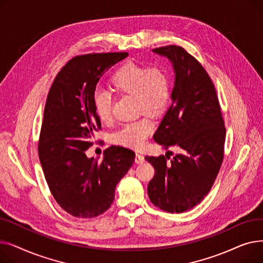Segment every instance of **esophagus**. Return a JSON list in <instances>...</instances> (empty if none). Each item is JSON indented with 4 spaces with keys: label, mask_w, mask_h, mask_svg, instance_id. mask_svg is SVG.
Returning a JSON list of instances; mask_svg holds the SVG:
<instances>
[{
    "label": "esophagus",
    "mask_w": 263,
    "mask_h": 263,
    "mask_svg": "<svg viewBox=\"0 0 263 263\" xmlns=\"http://www.w3.org/2000/svg\"><path fill=\"white\" fill-rule=\"evenodd\" d=\"M135 163L136 164H142V163H144L145 162V158H144V156H142V155H140V154H136L135 155Z\"/></svg>",
    "instance_id": "esophagus-1"
}]
</instances>
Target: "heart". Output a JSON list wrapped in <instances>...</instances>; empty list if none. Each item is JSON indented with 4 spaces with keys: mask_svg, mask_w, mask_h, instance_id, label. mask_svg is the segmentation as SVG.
<instances>
[{
    "mask_svg": "<svg viewBox=\"0 0 263 263\" xmlns=\"http://www.w3.org/2000/svg\"><path fill=\"white\" fill-rule=\"evenodd\" d=\"M109 87L117 95L133 97L137 110L154 117L166 110L172 96L171 78L166 69L162 66L147 68L133 62L117 69L109 80ZM92 105L101 122H108L112 118V101L107 93L96 90L92 95ZM153 129V122L143 117L122 126L115 133L114 141L118 145L141 148Z\"/></svg>",
    "mask_w": 263,
    "mask_h": 263,
    "instance_id": "1",
    "label": "heart"
}]
</instances>
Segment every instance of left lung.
<instances>
[{
  "mask_svg": "<svg viewBox=\"0 0 263 263\" xmlns=\"http://www.w3.org/2000/svg\"><path fill=\"white\" fill-rule=\"evenodd\" d=\"M172 63L175 73L172 105L154 140L182 153L145 159L155 167L148 196L161 210L182 213L201 202L211 190L224 158L226 129L213 83L204 68L183 48L153 50Z\"/></svg>",
  "mask_w": 263,
  "mask_h": 263,
  "instance_id": "8db88e82",
  "label": "left lung"
}]
</instances>
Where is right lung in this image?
<instances>
[{
    "label": "right lung",
    "mask_w": 263,
    "mask_h": 263,
    "mask_svg": "<svg viewBox=\"0 0 263 263\" xmlns=\"http://www.w3.org/2000/svg\"><path fill=\"white\" fill-rule=\"evenodd\" d=\"M128 53H95L69 61L48 93L38 144L39 160L54 199L67 213L91 218L104 213L115 187L134 163L135 154L120 146L104 150L101 162L84 153L101 129L92 95L105 71Z\"/></svg>",
    "instance_id": "right-lung-1"
}]
</instances>
